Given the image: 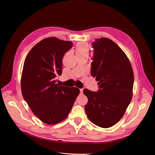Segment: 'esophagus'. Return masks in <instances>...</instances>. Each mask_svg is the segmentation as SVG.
<instances>
[{
    "label": "esophagus",
    "instance_id": "obj_1",
    "mask_svg": "<svg viewBox=\"0 0 155 155\" xmlns=\"http://www.w3.org/2000/svg\"><path fill=\"white\" fill-rule=\"evenodd\" d=\"M83 88H81V89H80V93H83Z\"/></svg>",
    "mask_w": 155,
    "mask_h": 155
}]
</instances>
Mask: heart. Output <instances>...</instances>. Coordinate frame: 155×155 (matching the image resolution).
Returning <instances> with one entry per match:
<instances>
[{
  "label": "heart",
  "mask_w": 155,
  "mask_h": 155,
  "mask_svg": "<svg viewBox=\"0 0 155 155\" xmlns=\"http://www.w3.org/2000/svg\"><path fill=\"white\" fill-rule=\"evenodd\" d=\"M89 51V47L86 43H80L76 47V54H87Z\"/></svg>",
  "instance_id": "obj_1"
}]
</instances>
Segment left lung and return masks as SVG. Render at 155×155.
Wrapping results in <instances>:
<instances>
[{"mask_svg": "<svg viewBox=\"0 0 155 155\" xmlns=\"http://www.w3.org/2000/svg\"><path fill=\"white\" fill-rule=\"evenodd\" d=\"M92 46L91 74L99 86L97 92L84 89L88 100L84 110L94 124L108 128L120 120L131 101L134 74L127 57L112 40L97 38Z\"/></svg>", "mask_w": 155, "mask_h": 155, "instance_id": "1", "label": "left lung"}]
</instances>
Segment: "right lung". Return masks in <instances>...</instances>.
Here are the masks:
<instances>
[{"mask_svg":"<svg viewBox=\"0 0 155 155\" xmlns=\"http://www.w3.org/2000/svg\"><path fill=\"white\" fill-rule=\"evenodd\" d=\"M71 41L48 37L35 45L23 65L21 86L23 98L44 123L57 124L68 117L80 93L78 88L56 83L62 74V58Z\"/></svg>","mask_w":155,"mask_h":155,"instance_id":"right-lung-1","label":"right lung"}]
</instances>
